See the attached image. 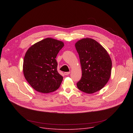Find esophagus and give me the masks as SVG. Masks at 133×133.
Wrapping results in <instances>:
<instances>
[{"label": "esophagus", "mask_w": 133, "mask_h": 133, "mask_svg": "<svg viewBox=\"0 0 133 133\" xmlns=\"http://www.w3.org/2000/svg\"><path fill=\"white\" fill-rule=\"evenodd\" d=\"M69 74H70V72H69V71H68V72H64V74H65V75H69Z\"/></svg>", "instance_id": "34e87169"}]
</instances>
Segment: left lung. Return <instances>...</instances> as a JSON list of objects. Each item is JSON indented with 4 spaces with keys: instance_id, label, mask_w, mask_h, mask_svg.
Returning a JSON list of instances; mask_svg holds the SVG:
<instances>
[{
    "instance_id": "1",
    "label": "left lung",
    "mask_w": 133,
    "mask_h": 133,
    "mask_svg": "<svg viewBox=\"0 0 133 133\" xmlns=\"http://www.w3.org/2000/svg\"><path fill=\"white\" fill-rule=\"evenodd\" d=\"M82 70V77L77 83L78 88L87 94L102 89L109 81L111 60L106 50L97 42L89 38L75 44Z\"/></svg>"
}]
</instances>
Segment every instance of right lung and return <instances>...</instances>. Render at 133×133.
<instances>
[{
    "label": "right lung",
    "mask_w": 133,
    "mask_h": 133,
    "mask_svg": "<svg viewBox=\"0 0 133 133\" xmlns=\"http://www.w3.org/2000/svg\"><path fill=\"white\" fill-rule=\"evenodd\" d=\"M64 46L61 41L47 38L27 50L23 63L24 75L36 91L49 93L60 87L63 77L57 71L55 58Z\"/></svg>",
    "instance_id": "1"
}]
</instances>
